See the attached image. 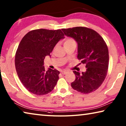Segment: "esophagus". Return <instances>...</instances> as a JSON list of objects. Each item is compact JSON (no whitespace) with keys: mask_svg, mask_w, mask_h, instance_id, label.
<instances>
[{"mask_svg":"<svg viewBox=\"0 0 126 126\" xmlns=\"http://www.w3.org/2000/svg\"><path fill=\"white\" fill-rule=\"evenodd\" d=\"M68 71H62L61 72V74H63V75H64V74H66L67 73H68Z\"/></svg>","mask_w":126,"mask_h":126,"instance_id":"34e87169","label":"esophagus"}]
</instances>
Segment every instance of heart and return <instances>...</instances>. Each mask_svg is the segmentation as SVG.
Returning a JSON list of instances; mask_svg holds the SVG:
<instances>
[{"label":"heart","mask_w":126,"mask_h":126,"mask_svg":"<svg viewBox=\"0 0 126 126\" xmlns=\"http://www.w3.org/2000/svg\"><path fill=\"white\" fill-rule=\"evenodd\" d=\"M71 44H76L75 40L72 38H68L65 39L64 43V46L71 45Z\"/></svg>","instance_id":"heart-1"}]
</instances>
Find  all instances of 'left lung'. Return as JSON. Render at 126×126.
<instances>
[{"instance_id":"1","label":"left lung","mask_w":126,"mask_h":126,"mask_svg":"<svg viewBox=\"0 0 126 126\" xmlns=\"http://www.w3.org/2000/svg\"><path fill=\"white\" fill-rule=\"evenodd\" d=\"M62 30L77 42V58L86 64V71L82 74L73 71L76 79L71 83L72 87L84 94L95 91L101 86L108 72L109 53L106 42L97 32L87 27Z\"/></svg>"}]
</instances>
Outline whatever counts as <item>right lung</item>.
Listing matches in <instances>:
<instances>
[{
    "instance_id": "1",
    "label": "right lung",
    "mask_w": 126,
    "mask_h": 126,
    "mask_svg": "<svg viewBox=\"0 0 126 126\" xmlns=\"http://www.w3.org/2000/svg\"><path fill=\"white\" fill-rule=\"evenodd\" d=\"M61 30L35 29L29 32L21 40L15 57V65L18 77L30 92L42 95L54 89L59 72L49 68L45 70L44 59L50 56L59 40L63 39Z\"/></svg>"
}]
</instances>
